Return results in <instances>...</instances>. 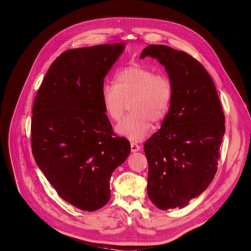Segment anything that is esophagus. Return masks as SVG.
Segmentation results:
<instances>
[{
	"mask_svg": "<svg viewBox=\"0 0 251 251\" xmlns=\"http://www.w3.org/2000/svg\"><path fill=\"white\" fill-rule=\"evenodd\" d=\"M130 150H131V152H138L141 150V146L135 142H131L130 143Z\"/></svg>",
	"mask_w": 251,
	"mask_h": 251,
	"instance_id": "34e87169",
	"label": "esophagus"
}]
</instances>
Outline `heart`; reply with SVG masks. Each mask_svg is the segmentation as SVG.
Instances as JSON below:
<instances>
[{
  "label": "heart",
  "mask_w": 251,
  "mask_h": 251,
  "mask_svg": "<svg viewBox=\"0 0 251 251\" xmlns=\"http://www.w3.org/2000/svg\"><path fill=\"white\" fill-rule=\"evenodd\" d=\"M173 97V84L163 74L141 66H128L116 74L114 84L101 87V99L109 120L119 122L127 103L132 111L116 126V131L131 141H141L149 134L152 121H162Z\"/></svg>",
  "instance_id": "heart-1"
}]
</instances>
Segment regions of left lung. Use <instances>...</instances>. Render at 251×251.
Here are the masks:
<instances>
[{"instance_id": "1", "label": "left lung", "mask_w": 251, "mask_h": 251, "mask_svg": "<svg viewBox=\"0 0 251 251\" xmlns=\"http://www.w3.org/2000/svg\"><path fill=\"white\" fill-rule=\"evenodd\" d=\"M146 56L163 65L173 84L169 111L144 145L147 191L161 210L183 208L207 189L217 172L225 115L212 78L196 58L160 44L144 49L140 57Z\"/></svg>"}]
</instances>
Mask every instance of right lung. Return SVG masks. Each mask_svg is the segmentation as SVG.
<instances>
[{
  "label": "right lung",
  "mask_w": 251,
  "mask_h": 251,
  "mask_svg": "<svg viewBox=\"0 0 251 251\" xmlns=\"http://www.w3.org/2000/svg\"><path fill=\"white\" fill-rule=\"evenodd\" d=\"M125 43L69 50L50 67L36 94L31 147L36 164L63 200L93 212L110 199L112 172L130 152L114 137L101 87Z\"/></svg>",
  "instance_id": "right-lung-1"
}]
</instances>
